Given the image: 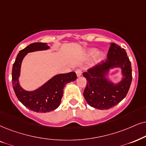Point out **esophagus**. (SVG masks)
<instances>
[{"instance_id": "esophagus-1", "label": "esophagus", "mask_w": 146, "mask_h": 146, "mask_svg": "<svg viewBox=\"0 0 146 146\" xmlns=\"http://www.w3.org/2000/svg\"><path fill=\"white\" fill-rule=\"evenodd\" d=\"M75 72H76L77 76L79 77V76H81L82 74V69H77Z\"/></svg>"}]
</instances>
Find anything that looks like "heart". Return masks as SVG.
Returning <instances> with one entry per match:
<instances>
[{
	"label": "heart",
	"mask_w": 146,
	"mask_h": 146,
	"mask_svg": "<svg viewBox=\"0 0 146 146\" xmlns=\"http://www.w3.org/2000/svg\"><path fill=\"white\" fill-rule=\"evenodd\" d=\"M97 52V50L95 49V48H93V49H90L89 51H88V55L89 56H94V55H95L96 54ZM100 56L102 57L103 56V54H100Z\"/></svg>",
	"instance_id": "obj_1"
}]
</instances>
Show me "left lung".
Instances as JSON below:
<instances>
[{
    "instance_id": "obj_1",
    "label": "left lung",
    "mask_w": 146,
    "mask_h": 146,
    "mask_svg": "<svg viewBox=\"0 0 146 146\" xmlns=\"http://www.w3.org/2000/svg\"><path fill=\"white\" fill-rule=\"evenodd\" d=\"M121 67L123 80L114 85L107 80L105 75L110 68ZM87 79L84 96L88 104L100 110L108 109L119 104L126 96L132 81L131 64L124 48L110 43L107 59L85 72Z\"/></svg>"
}]
</instances>
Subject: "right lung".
Wrapping results in <instances>:
<instances>
[{
	"instance_id": "right-lung-1",
	"label": "right lung",
	"mask_w": 146,
	"mask_h": 146,
	"mask_svg": "<svg viewBox=\"0 0 146 146\" xmlns=\"http://www.w3.org/2000/svg\"><path fill=\"white\" fill-rule=\"evenodd\" d=\"M46 43L35 42L20 50L13 65L12 84L16 96L25 107L36 112H46L54 110L60 105L63 95V88L68 83L77 79L75 72L57 75L44 86L33 92H27L19 86L18 78L24 56L28 52L48 49Z\"/></svg>"
}]
</instances>
